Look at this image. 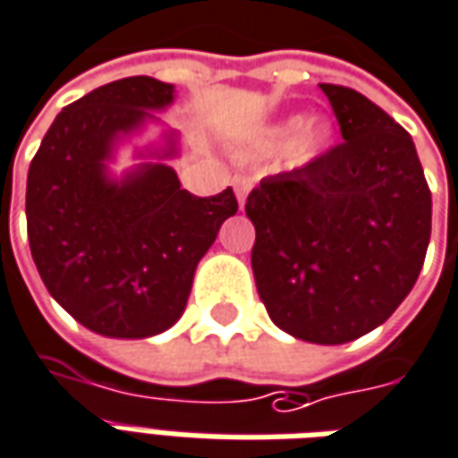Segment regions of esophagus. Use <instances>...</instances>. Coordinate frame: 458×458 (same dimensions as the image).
Segmentation results:
<instances>
[{"label":"esophagus","instance_id":"34e87169","mask_svg":"<svg viewBox=\"0 0 458 458\" xmlns=\"http://www.w3.org/2000/svg\"><path fill=\"white\" fill-rule=\"evenodd\" d=\"M250 188H252L250 178H245V175H235V178H233V191H235V198H238L240 208L245 206V198H248V193H250Z\"/></svg>","mask_w":458,"mask_h":458}]
</instances>
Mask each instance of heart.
Wrapping results in <instances>:
<instances>
[{
    "label": "heart",
    "instance_id": "1",
    "mask_svg": "<svg viewBox=\"0 0 458 458\" xmlns=\"http://www.w3.org/2000/svg\"><path fill=\"white\" fill-rule=\"evenodd\" d=\"M332 140V126L322 118L290 116L275 121L252 139V151L258 153H283L293 165H307L327 151Z\"/></svg>",
    "mask_w": 458,
    "mask_h": 458
}]
</instances>
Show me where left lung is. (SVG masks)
<instances>
[{"mask_svg": "<svg viewBox=\"0 0 458 458\" xmlns=\"http://www.w3.org/2000/svg\"><path fill=\"white\" fill-rule=\"evenodd\" d=\"M344 143L260 181L252 275L277 327L344 344L392 318L417 283L431 235V193L414 140L367 96L319 84Z\"/></svg>", "mask_w": 458, "mask_h": 458, "instance_id": "8db88e82", "label": "left lung"}]
</instances>
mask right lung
Wrapping results in <instances>:
<instances>
[{"label": "right lung", "mask_w": 458, "mask_h": 458, "mask_svg": "<svg viewBox=\"0 0 458 458\" xmlns=\"http://www.w3.org/2000/svg\"><path fill=\"white\" fill-rule=\"evenodd\" d=\"M174 101L175 86L151 76L98 86L54 118L29 165L34 265L49 295L104 337L174 327L198 262L238 213L233 188L210 198L181 188L171 165L183 156L181 133L156 116ZM121 148L134 165L116 172Z\"/></svg>", "instance_id": "right-lung-1"}]
</instances>
